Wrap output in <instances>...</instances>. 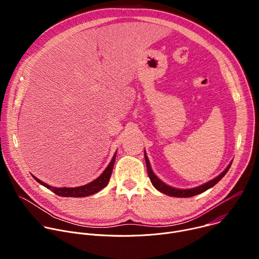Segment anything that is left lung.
I'll return each instance as SVG.
<instances>
[{"instance_id":"obj_1","label":"left lung","mask_w":259,"mask_h":259,"mask_svg":"<svg viewBox=\"0 0 259 259\" xmlns=\"http://www.w3.org/2000/svg\"><path fill=\"white\" fill-rule=\"evenodd\" d=\"M144 158H145V163H146V169H147V174H149V177L153 183V186L161 193L167 195V196H170V197H176V198H190V197H193V196H197L201 193H204L205 191L209 190L210 188L214 187L215 184L223 178L227 172L229 171V169L231 168V165H232V162L230 163V165L226 168V170L220 173L217 177L213 178L212 180L202 184V186L200 187H197V188H194V189H189V190H180V189H175V188H172V187H169L168 184H166L165 182H163L162 180H160L156 174L153 172L152 170V167H151V164H150V161H149V158H147L146 154H145V151H144Z\"/></svg>"}]
</instances>
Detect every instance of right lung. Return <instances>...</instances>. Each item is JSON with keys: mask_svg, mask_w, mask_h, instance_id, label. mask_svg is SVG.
Masks as SVG:
<instances>
[{"mask_svg": "<svg viewBox=\"0 0 259 259\" xmlns=\"http://www.w3.org/2000/svg\"><path fill=\"white\" fill-rule=\"evenodd\" d=\"M116 155L117 153L114 155L112 161L108 164V166L105 168V170L101 173V175L99 177H97L95 180L91 181L90 183L85 184V186L82 187H78V188H53L49 184L41 181L40 179H38L36 177H34L32 175V177L38 181L42 186H44L45 188H47L48 190L52 191L54 194H56L57 196L60 197H73V198H83V197H87L90 195H93L99 191H101L103 188H105L107 186V183L109 181L110 175H112L113 172V168H114V164L116 161Z\"/></svg>", "mask_w": 259, "mask_h": 259, "instance_id": "obj_1", "label": "right lung"}]
</instances>
